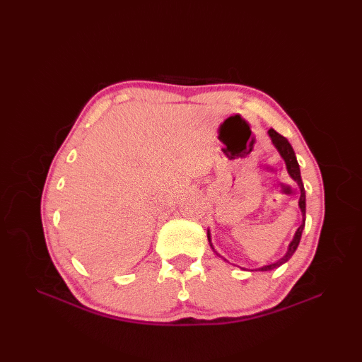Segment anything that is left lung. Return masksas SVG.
<instances>
[{
    "label": "left lung",
    "mask_w": 362,
    "mask_h": 362,
    "mask_svg": "<svg viewBox=\"0 0 362 362\" xmlns=\"http://www.w3.org/2000/svg\"><path fill=\"white\" fill-rule=\"evenodd\" d=\"M269 136L272 138V143L275 144V148L279 149L280 156L284 158V161H286V168H288L289 175L298 183V187H300V201H298V206H300V210H302V213H303V224L297 228L296 236H294V240H292L291 244H289V249H288V252H286V255H284L281 259L275 261V263H272V264L259 267L258 271H272V269L280 267L283 263H286V261L292 257V253H294L296 249L298 247L300 238H302V232H303V227H305V205H306V204H305V188H303V183H302V177H300V168H298V163H297L294 149H292V146L289 144V141L286 140V138H284L283 135H280L279 132H275L274 129H269ZM209 243H210V245H211L210 233H209ZM211 247H213V245H211ZM218 255H219V253H218ZM219 257H221V255H219ZM221 258H222V257H221ZM224 259H226V258H224Z\"/></svg>",
    "instance_id": "8db88e82"
}]
</instances>
